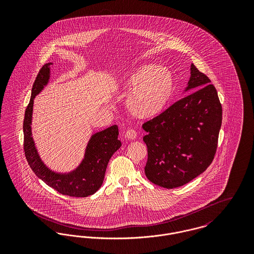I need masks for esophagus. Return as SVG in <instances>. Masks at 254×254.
Segmentation results:
<instances>
[{
    "instance_id": "1",
    "label": "esophagus",
    "mask_w": 254,
    "mask_h": 254,
    "mask_svg": "<svg viewBox=\"0 0 254 254\" xmlns=\"http://www.w3.org/2000/svg\"><path fill=\"white\" fill-rule=\"evenodd\" d=\"M137 136H138V133H137V131L134 130V129H129V130H127L126 133H125V137H126L127 139H129V140H135V139L137 138Z\"/></svg>"
}]
</instances>
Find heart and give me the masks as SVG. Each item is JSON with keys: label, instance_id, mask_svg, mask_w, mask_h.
I'll list each match as a JSON object with an SVG mask.
<instances>
[{"label": "heart", "instance_id": "obj_1", "mask_svg": "<svg viewBox=\"0 0 254 254\" xmlns=\"http://www.w3.org/2000/svg\"><path fill=\"white\" fill-rule=\"evenodd\" d=\"M118 85L122 93H128L125 101L128 112L142 119L163 112L175 90L172 73L155 64L138 66L122 77Z\"/></svg>", "mask_w": 254, "mask_h": 254}]
</instances>
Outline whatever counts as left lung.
<instances>
[{
	"label": "left lung",
	"instance_id": "1",
	"mask_svg": "<svg viewBox=\"0 0 254 254\" xmlns=\"http://www.w3.org/2000/svg\"><path fill=\"white\" fill-rule=\"evenodd\" d=\"M210 79L190 65L185 91H193L143 124L147 146L146 178L174 189L191 181L211 164L222 124V106Z\"/></svg>",
	"mask_w": 254,
	"mask_h": 254
}]
</instances>
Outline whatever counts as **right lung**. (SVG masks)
Returning <instances> with one entry per match:
<instances>
[{
	"mask_svg": "<svg viewBox=\"0 0 254 254\" xmlns=\"http://www.w3.org/2000/svg\"><path fill=\"white\" fill-rule=\"evenodd\" d=\"M51 64H46L38 73L32 87L31 99L25 110L23 121L24 153L37 177L49 187L64 195L86 197L101 188L109 159L121 146V142L118 140V127L113 125L94 134L86 147L84 159L75 170L69 173H57L49 169L38 154L32 138L31 122L34 99L49 82Z\"/></svg>",
	"mask_w": 254,
	"mask_h": 254,
	"instance_id": "right-lung-1",
	"label": "right lung"
}]
</instances>
